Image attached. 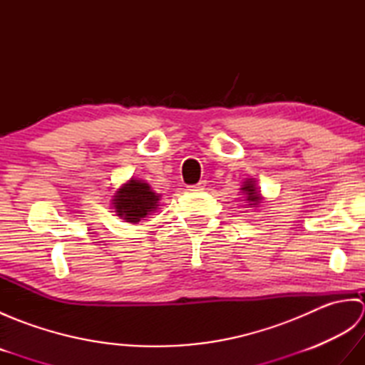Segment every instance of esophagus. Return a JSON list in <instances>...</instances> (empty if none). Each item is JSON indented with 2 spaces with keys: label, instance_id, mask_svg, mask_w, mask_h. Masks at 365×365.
Returning a JSON list of instances; mask_svg holds the SVG:
<instances>
[{
  "label": "esophagus",
  "instance_id": "34e87169",
  "mask_svg": "<svg viewBox=\"0 0 365 365\" xmlns=\"http://www.w3.org/2000/svg\"><path fill=\"white\" fill-rule=\"evenodd\" d=\"M205 187H207V182L202 180V182H199L197 185H192V187H190V191H204Z\"/></svg>",
  "mask_w": 365,
  "mask_h": 365
}]
</instances>
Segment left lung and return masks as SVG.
I'll return each mask as SVG.
<instances>
[{
  "instance_id": "8db88e82",
  "label": "left lung",
  "mask_w": 365,
  "mask_h": 365,
  "mask_svg": "<svg viewBox=\"0 0 365 365\" xmlns=\"http://www.w3.org/2000/svg\"><path fill=\"white\" fill-rule=\"evenodd\" d=\"M240 192L245 196L243 200L246 202V205L251 208H259L263 204V200H265V197L262 196V192L257 187L255 178H246L242 185V188H240Z\"/></svg>"
}]
</instances>
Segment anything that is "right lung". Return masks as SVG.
<instances>
[{"label":"right lung","instance_id":"obj_1","mask_svg":"<svg viewBox=\"0 0 365 365\" xmlns=\"http://www.w3.org/2000/svg\"><path fill=\"white\" fill-rule=\"evenodd\" d=\"M160 199L161 196L152 190L149 183L131 177L114 192L111 204L119 218L130 224H138L157 210Z\"/></svg>","mask_w":365,"mask_h":365}]
</instances>
